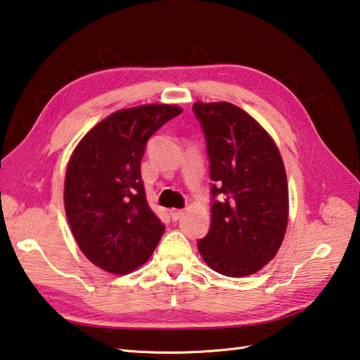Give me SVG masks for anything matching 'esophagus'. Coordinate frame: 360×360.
Segmentation results:
<instances>
[{"label": "esophagus", "mask_w": 360, "mask_h": 360, "mask_svg": "<svg viewBox=\"0 0 360 360\" xmlns=\"http://www.w3.org/2000/svg\"><path fill=\"white\" fill-rule=\"evenodd\" d=\"M182 215H184V210H179V209H172L170 210V217L173 221H178Z\"/></svg>", "instance_id": "1"}]
</instances>
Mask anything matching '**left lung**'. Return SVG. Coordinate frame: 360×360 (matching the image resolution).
Listing matches in <instances>:
<instances>
[{
    "label": "left lung",
    "instance_id": "1",
    "mask_svg": "<svg viewBox=\"0 0 360 360\" xmlns=\"http://www.w3.org/2000/svg\"><path fill=\"white\" fill-rule=\"evenodd\" d=\"M207 143L212 224L198 241L204 262L226 277L258 272L288 226V181L277 145L246 111L227 102L193 105Z\"/></svg>",
    "mask_w": 360,
    "mask_h": 360
}]
</instances>
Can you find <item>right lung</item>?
I'll use <instances>...</instances> for the list:
<instances>
[{
    "mask_svg": "<svg viewBox=\"0 0 360 360\" xmlns=\"http://www.w3.org/2000/svg\"><path fill=\"white\" fill-rule=\"evenodd\" d=\"M182 110L142 105L110 114L75 147L65 179V210L91 263L111 274L143 264L165 227L151 212L141 178L145 145Z\"/></svg>",
    "mask_w": 360,
    "mask_h": 360,
    "instance_id": "obj_1",
    "label": "right lung"
}]
</instances>
